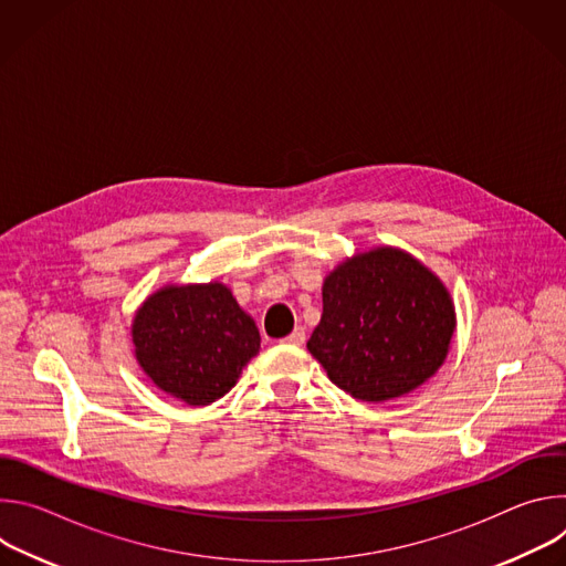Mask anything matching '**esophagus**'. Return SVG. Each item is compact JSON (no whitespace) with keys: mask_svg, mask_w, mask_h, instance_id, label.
I'll return each instance as SVG.
<instances>
[{"mask_svg":"<svg viewBox=\"0 0 566 566\" xmlns=\"http://www.w3.org/2000/svg\"><path fill=\"white\" fill-rule=\"evenodd\" d=\"M282 343H286V345H295V347H302V345L306 343V334H304V329H302V327H295V329H293V334H291V336H286Z\"/></svg>","mask_w":566,"mask_h":566,"instance_id":"34e87169","label":"esophagus"}]
</instances>
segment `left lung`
I'll return each mask as SVG.
<instances>
[{"label":"left lung","instance_id":"1","mask_svg":"<svg viewBox=\"0 0 566 566\" xmlns=\"http://www.w3.org/2000/svg\"><path fill=\"white\" fill-rule=\"evenodd\" d=\"M454 329V302L439 275L406 251L376 247L325 277L306 349L334 385L358 400L385 402L441 369Z\"/></svg>","mask_w":566,"mask_h":566}]
</instances>
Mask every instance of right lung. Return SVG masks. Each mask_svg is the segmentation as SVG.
Returning a JSON list of instances; mask_svg holds the SVG:
<instances>
[{
  "label": "right lung",
  "instance_id": "obj_1",
  "mask_svg": "<svg viewBox=\"0 0 566 566\" xmlns=\"http://www.w3.org/2000/svg\"><path fill=\"white\" fill-rule=\"evenodd\" d=\"M134 356L145 376L186 406L228 394L260 354V329L221 282L166 284L136 308Z\"/></svg>",
  "mask_w": 566,
  "mask_h": 566
}]
</instances>
